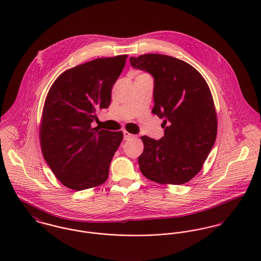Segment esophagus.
I'll list each match as a JSON object with an SVG mask.
<instances>
[{"label": "esophagus", "mask_w": 261, "mask_h": 261, "mask_svg": "<svg viewBox=\"0 0 261 261\" xmlns=\"http://www.w3.org/2000/svg\"><path fill=\"white\" fill-rule=\"evenodd\" d=\"M135 136L134 135H132V134H129L128 132H126V130H123V139L125 140V141H127V140H130V139H133Z\"/></svg>", "instance_id": "obj_1"}]
</instances>
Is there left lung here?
<instances>
[{
  "instance_id": "8db88e82",
  "label": "left lung",
  "mask_w": 261,
  "mask_h": 261,
  "mask_svg": "<svg viewBox=\"0 0 261 261\" xmlns=\"http://www.w3.org/2000/svg\"><path fill=\"white\" fill-rule=\"evenodd\" d=\"M129 61L153 77L152 113L165 119L161 140L141 138V172L159 184H185L201 171L216 140L217 114L210 88L197 69L175 57L144 54Z\"/></svg>"
}]
</instances>
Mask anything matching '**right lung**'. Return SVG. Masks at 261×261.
Masks as SVG:
<instances>
[{"label":"right lung","instance_id":"add662e5","mask_svg":"<svg viewBox=\"0 0 261 261\" xmlns=\"http://www.w3.org/2000/svg\"><path fill=\"white\" fill-rule=\"evenodd\" d=\"M127 55L97 58L59 75L45 99L40 145L55 177L81 191L103 184L122 132L92 127L96 112L108 109L113 84Z\"/></svg>","mask_w":261,"mask_h":261}]
</instances>
